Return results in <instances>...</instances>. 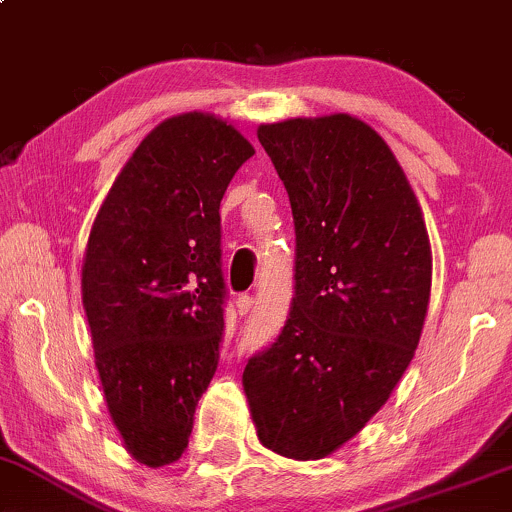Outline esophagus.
Returning a JSON list of instances; mask_svg holds the SVG:
<instances>
[{
	"label": "esophagus",
	"mask_w": 512,
	"mask_h": 512,
	"mask_svg": "<svg viewBox=\"0 0 512 512\" xmlns=\"http://www.w3.org/2000/svg\"><path fill=\"white\" fill-rule=\"evenodd\" d=\"M251 308H254V296H249V294H242L237 299V311H239V315H246L251 311Z\"/></svg>",
	"instance_id": "esophagus-1"
}]
</instances>
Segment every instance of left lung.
I'll use <instances>...</instances> for the list:
<instances>
[{
  "label": "left lung",
  "instance_id": "8db88e82",
  "mask_svg": "<svg viewBox=\"0 0 512 512\" xmlns=\"http://www.w3.org/2000/svg\"><path fill=\"white\" fill-rule=\"evenodd\" d=\"M256 135L292 204L296 285L285 330L242 384L261 444L318 460L368 425L413 361L432 246L394 151L361 118H287Z\"/></svg>",
  "mask_w": 512,
  "mask_h": 512
}]
</instances>
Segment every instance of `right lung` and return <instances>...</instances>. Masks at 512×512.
Instances as JSON below:
<instances>
[{
    "label": "right lung",
    "mask_w": 512,
    "mask_h": 512,
    "mask_svg": "<svg viewBox=\"0 0 512 512\" xmlns=\"http://www.w3.org/2000/svg\"><path fill=\"white\" fill-rule=\"evenodd\" d=\"M254 154L213 113L166 118L132 151L92 223L80 287L94 365L125 451L147 468L185 453L218 368V208Z\"/></svg>",
    "instance_id": "obj_1"
}]
</instances>
